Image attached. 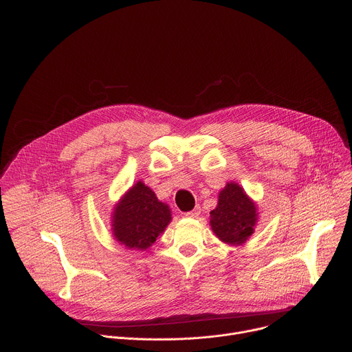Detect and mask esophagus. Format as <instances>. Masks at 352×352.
Returning <instances> with one entry per match:
<instances>
[{
    "instance_id": "obj_1",
    "label": "esophagus",
    "mask_w": 352,
    "mask_h": 352,
    "mask_svg": "<svg viewBox=\"0 0 352 352\" xmlns=\"http://www.w3.org/2000/svg\"><path fill=\"white\" fill-rule=\"evenodd\" d=\"M199 214H200V208H199V206H196L192 212H188V213H186V216H188V217H192V219H196Z\"/></svg>"
}]
</instances>
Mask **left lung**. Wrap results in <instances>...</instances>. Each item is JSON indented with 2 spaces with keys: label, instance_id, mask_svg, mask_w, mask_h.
<instances>
[{
  "label": "left lung",
  "instance_id": "left-lung-1",
  "mask_svg": "<svg viewBox=\"0 0 352 352\" xmlns=\"http://www.w3.org/2000/svg\"><path fill=\"white\" fill-rule=\"evenodd\" d=\"M255 202L243 188L228 182L219 193V204L210 212V226L219 239L228 245H242L255 231L258 221Z\"/></svg>",
  "mask_w": 352,
  "mask_h": 352
}]
</instances>
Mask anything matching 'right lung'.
<instances>
[{
	"label": "right lung",
	"instance_id": "right-lung-1",
	"mask_svg": "<svg viewBox=\"0 0 352 352\" xmlns=\"http://www.w3.org/2000/svg\"><path fill=\"white\" fill-rule=\"evenodd\" d=\"M171 221L170 208L142 181L136 182L113 212L114 238L129 249L144 250L152 246Z\"/></svg>",
	"mask_w": 352,
	"mask_h": 352
}]
</instances>
